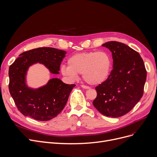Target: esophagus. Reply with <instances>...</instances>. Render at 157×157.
<instances>
[{
    "label": "esophagus",
    "instance_id": "1",
    "mask_svg": "<svg viewBox=\"0 0 157 157\" xmlns=\"http://www.w3.org/2000/svg\"><path fill=\"white\" fill-rule=\"evenodd\" d=\"M81 87L84 88V89H90V87H89V86H85V85H82Z\"/></svg>",
    "mask_w": 157,
    "mask_h": 157
}]
</instances>
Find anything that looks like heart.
<instances>
[{"label":"heart","instance_id":"heart-1","mask_svg":"<svg viewBox=\"0 0 157 157\" xmlns=\"http://www.w3.org/2000/svg\"><path fill=\"white\" fill-rule=\"evenodd\" d=\"M68 65H62L61 73L70 80L78 78L82 73L84 80L89 84L98 85L105 82L109 76L112 61L105 51L84 52L71 56Z\"/></svg>","mask_w":157,"mask_h":157}]
</instances>
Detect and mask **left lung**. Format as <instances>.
<instances>
[{
    "instance_id": "left-lung-1",
    "label": "left lung",
    "mask_w": 157,
    "mask_h": 157,
    "mask_svg": "<svg viewBox=\"0 0 157 157\" xmlns=\"http://www.w3.org/2000/svg\"><path fill=\"white\" fill-rule=\"evenodd\" d=\"M102 46L112 52L113 69L107 79L95 87L97 96L93 104L104 116L121 117L143 96L146 70L139 54L126 44L109 41Z\"/></svg>"
}]
</instances>
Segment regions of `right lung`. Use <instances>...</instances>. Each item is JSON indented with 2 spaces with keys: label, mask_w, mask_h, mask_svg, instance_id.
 Segmentation results:
<instances>
[{
  "label": "right lung",
  "mask_w": 157,
  "mask_h": 157,
  "mask_svg": "<svg viewBox=\"0 0 157 157\" xmlns=\"http://www.w3.org/2000/svg\"><path fill=\"white\" fill-rule=\"evenodd\" d=\"M66 51L51 47H40L21 53L9 68V90L20 113L38 121H48L56 117L65 107L75 84L61 80L50 79L47 84L34 89L25 83L30 66L40 63L54 74H59Z\"/></svg>",
  "instance_id": "1"
}]
</instances>
